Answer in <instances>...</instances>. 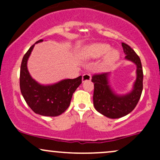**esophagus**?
Instances as JSON below:
<instances>
[{"mask_svg": "<svg viewBox=\"0 0 160 160\" xmlns=\"http://www.w3.org/2000/svg\"><path fill=\"white\" fill-rule=\"evenodd\" d=\"M92 78L91 74H84L82 75V81L85 82L86 80H90Z\"/></svg>", "mask_w": 160, "mask_h": 160, "instance_id": "34e87169", "label": "esophagus"}]
</instances>
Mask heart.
Returning <instances> with one entry per match:
<instances>
[{
	"instance_id": "obj_1",
	"label": "heart",
	"mask_w": 160,
	"mask_h": 160,
	"mask_svg": "<svg viewBox=\"0 0 160 160\" xmlns=\"http://www.w3.org/2000/svg\"><path fill=\"white\" fill-rule=\"evenodd\" d=\"M85 55L90 58H98L104 56V62L106 65H111L115 63L119 59V52L117 50L112 49L111 46L106 43H94L88 46L85 49Z\"/></svg>"
}]
</instances>
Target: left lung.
Masks as SVG:
<instances>
[{"instance_id": "1", "label": "left lung", "mask_w": 160, "mask_h": 160, "mask_svg": "<svg viewBox=\"0 0 160 160\" xmlns=\"http://www.w3.org/2000/svg\"><path fill=\"white\" fill-rule=\"evenodd\" d=\"M125 58L137 66V78L133 89L126 95L115 94L108 84L109 73L95 74L92 77L94 82L93 104L96 111L105 117L117 119L128 114L136 107L143 90V69L141 59L136 52L126 43H122Z\"/></svg>"}]
</instances>
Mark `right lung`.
<instances>
[{"label": "right lung", "mask_w": 160, "mask_h": 160, "mask_svg": "<svg viewBox=\"0 0 160 160\" xmlns=\"http://www.w3.org/2000/svg\"><path fill=\"white\" fill-rule=\"evenodd\" d=\"M43 40L37 41L40 43ZM34 44L29 48L20 68V90L28 105L35 113L46 117H57L64 113L71 103L73 93L81 84L82 76L75 79H66L52 85H40L31 77L27 62Z\"/></svg>", "instance_id": "add662e5"}]
</instances>
